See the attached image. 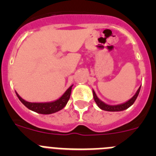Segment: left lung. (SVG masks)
<instances>
[{"instance_id":"8db88e82","label":"left lung","mask_w":156,"mask_h":156,"mask_svg":"<svg viewBox=\"0 0 156 156\" xmlns=\"http://www.w3.org/2000/svg\"><path fill=\"white\" fill-rule=\"evenodd\" d=\"M140 90V87L138 88V90H137V92L135 93V94L133 95V97L129 99V100L126 101V102L124 103H122V104H119V105H110L106 104V103H105L104 101L100 100V99L98 98V96L96 95V94H95L94 90H93V96H94V99L95 102H96L97 105L101 109L105 110V111H108V112H119V111H123V110L126 109V108L130 107V106L134 103L135 100L137 99V96H138Z\"/></svg>"}]
</instances>
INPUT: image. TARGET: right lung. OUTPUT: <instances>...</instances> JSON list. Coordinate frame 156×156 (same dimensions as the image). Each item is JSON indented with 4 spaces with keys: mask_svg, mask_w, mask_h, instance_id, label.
<instances>
[{
    "mask_svg": "<svg viewBox=\"0 0 156 156\" xmlns=\"http://www.w3.org/2000/svg\"><path fill=\"white\" fill-rule=\"evenodd\" d=\"M72 87H73V85L70 86L58 99L53 101H49V102H30L22 98L16 91V94L20 101L29 109L37 113L48 115V114L55 113L56 112L60 111L66 105L70 98Z\"/></svg>",
    "mask_w": 156,
    "mask_h": 156,
    "instance_id": "1",
    "label": "right lung"
}]
</instances>
